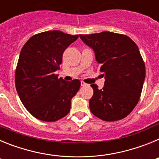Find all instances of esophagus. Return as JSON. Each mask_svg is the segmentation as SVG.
<instances>
[{
	"mask_svg": "<svg viewBox=\"0 0 159 159\" xmlns=\"http://www.w3.org/2000/svg\"><path fill=\"white\" fill-rule=\"evenodd\" d=\"M87 84L84 82H81V86H86Z\"/></svg>",
	"mask_w": 159,
	"mask_h": 159,
	"instance_id": "obj_1",
	"label": "esophagus"
}]
</instances>
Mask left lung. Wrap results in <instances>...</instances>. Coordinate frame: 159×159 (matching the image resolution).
Listing matches in <instances>:
<instances>
[{"label": "left lung", "instance_id": "8db88e82", "mask_svg": "<svg viewBox=\"0 0 159 159\" xmlns=\"http://www.w3.org/2000/svg\"><path fill=\"white\" fill-rule=\"evenodd\" d=\"M95 52L104 87L92 84L89 101L94 116L107 122L120 120L133 111L140 99L146 67L137 44L129 36L111 32L80 35Z\"/></svg>", "mask_w": 159, "mask_h": 159}]
</instances>
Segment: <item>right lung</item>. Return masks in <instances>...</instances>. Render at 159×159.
<instances>
[{
  "instance_id": "obj_1",
  "label": "right lung",
  "mask_w": 159,
  "mask_h": 159,
  "mask_svg": "<svg viewBox=\"0 0 159 159\" xmlns=\"http://www.w3.org/2000/svg\"><path fill=\"white\" fill-rule=\"evenodd\" d=\"M78 37L47 31L32 36L22 48L15 72L16 89L25 107L36 119L55 122L69 113L71 99L81 83L59 79L55 71L60 69L64 50Z\"/></svg>"
}]
</instances>
